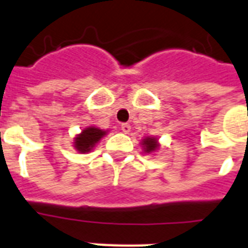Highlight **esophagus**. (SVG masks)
Instances as JSON below:
<instances>
[{"mask_svg":"<svg viewBox=\"0 0 248 248\" xmlns=\"http://www.w3.org/2000/svg\"><path fill=\"white\" fill-rule=\"evenodd\" d=\"M121 130L124 131V134H129L131 131V126L129 124H121Z\"/></svg>","mask_w":248,"mask_h":248,"instance_id":"34e87169","label":"esophagus"}]
</instances>
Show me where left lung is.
Masks as SVG:
<instances>
[{"instance_id":"1","label":"left lung","mask_w":248,"mask_h":248,"mask_svg":"<svg viewBox=\"0 0 248 248\" xmlns=\"http://www.w3.org/2000/svg\"><path fill=\"white\" fill-rule=\"evenodd\" d=\"M140 143H142L143 151L146 154H154L160 148V143L156 137H144Z\"/></svg>"}]
</instances>
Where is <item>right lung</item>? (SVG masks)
I'll list each match as a JSON object with an SVG mask.
<instances>
[{
  "mask_svg": "<svg viewBox=\"0 0 248 248\" xmlns=\"http://www.w3.org/2000/svg\"><path fill=\"white\" fill-rule=\"evenodd\" d=\"M108 131L109 130H102L97 126H88L73 138V147L80 154H88L96 147L97 143L105 137Z\"/></svg>",
  "mask_w": 248,
  "mask_h": 248,
  "instance_id": "obj_1",
  "label": "right lung"
}]
</instances>
